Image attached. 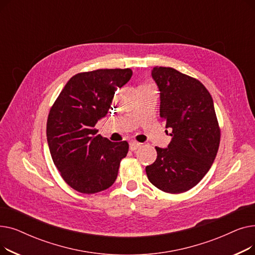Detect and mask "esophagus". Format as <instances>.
I'll return each instance as SVG.
<instances>
[{
	"label": "esophagus",
	"mask_w": 255,
	"mask_h": 255,
	"mask_svg": "<svg viewBox=\"0 0 255 255\" xmlns=\"http://www.w3.org/2000/svg\"><path fill=\"white\" fill-rule=\"evenodd\" d=\"M140 146V143L139 142H136V141H131L130 143H129V149H130V151H135V150H137L138 148Z\"/></svg>",
	"instance_id": "1"
}]
</instances>
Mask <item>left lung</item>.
<instances>
[{
    "mask_svg": "<svg viewBox=\"0 0 255 255\" xmlns=\"http://www.w3.org/2000/svg\"><path fill=\"white\" fill-rule=\"evenodd\" d=\"M152 76L160 91V117L172 138L166 149L156 146L146 176L164 192H186L206 176L218 152L220 127L213 99L198 79L170 67H154Z\"/></svg>",
    "mask_w": 255,
    "mask_h": 255,
    "instance_id": "left-lung-1",
    "label": "left lung"
}]
</instances>
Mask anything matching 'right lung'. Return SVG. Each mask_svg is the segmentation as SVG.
I'll list each match as a JSON object with an SVG mask.
<instances>
[{"instance_id":"right-lung-1","label":"right lung","mask_w":255,"mask_h":255,"mask_svg":"<svg viewBox=\"0 0 255 255\" xmlns=\"http://www.w3.org/2000/svg\"><path fill=\"white\" fill-rule=\"evenodd\" d=\"M131 76L129 68L77 73L49 111L46 136L52 161L63 180L80 193L110 188L128 153L126 140L113 142L97 134L95 126L111 109L115 92Z\"/></svg>"}]
</instances>
